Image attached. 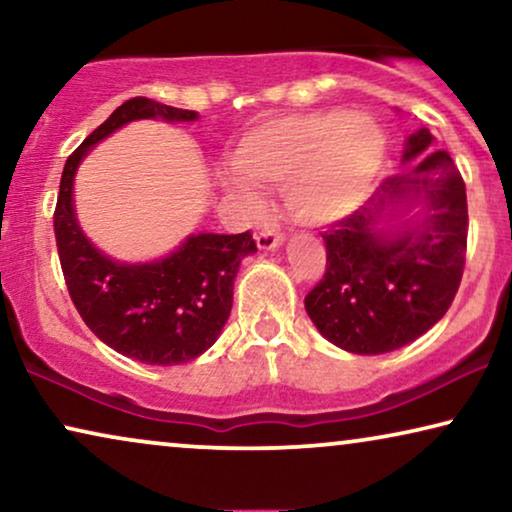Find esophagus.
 Returning a JSON list of instances; mask_svg holds the SVG:
<instances>
[{
	"instance_id": "34e87169",
	"label": "esophagus",
	"mask_w": 512,
	"mask_h": 512,
	"mask_svg": "<svg viewBox=\"0 0 512 512\" xmlns=\"http://www.w3.org/2000/svg\"><path fill=\"white\" fill-rule=\"evenodd\" d=\"M256 242H258V249H277L279 244L284 242V233L282 230H275V228H265L261 233L256 235Z\"/></svg>"
}]
</instances>
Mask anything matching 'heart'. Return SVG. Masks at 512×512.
<instances>
[{
    "label": "heart",
    "instance_id": "b5f03b06",
    "mask_svg": "<svg viewBox=\"0 0 512 512\" xmlns=\"http://www.w3.org/2000/svg\"><path fill=\"white\" fill-rule=\"evenodd\" d=\"M384 160V135L366 116L340 109L270 118L251 128L233 151L228 184L244 195L254 186H286L298 221L340 219L366 198Z\"/></svg>",
    "mask_w": 512,
    "mask_h": 512
}]
</instances>
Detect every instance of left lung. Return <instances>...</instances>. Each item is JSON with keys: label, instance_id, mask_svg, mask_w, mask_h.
<instances>
[{"label": "left lung", "instance_id": "1", "mask_svg": "<svg viewBox=\"0 0 512 512\" xmlns=\"http://www.w3.org/2000/svg\"><path fill=\"white\" fill-rule=\"evenodd\" d=\"M429 128L410 135L403 160L429 151ZM419 197L427 219L380 234L387 206ZM324 279L305 310L328 342L352 354H384L424 335L450 310L466 265V184L445 151L424 153L415 170L384 179L366 205L321 233Z\"/></svg>", "mask_w": 512, "mask_h": 512}]
</instances>
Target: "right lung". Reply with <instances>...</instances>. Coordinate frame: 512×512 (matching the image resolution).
<instances>
[{"label":"right lung","mask_w":512,"mask_h":512,"mask_svg":"<svg viewBox=\"0 0 512 512\" xmlns=\"http://www.w3.org/2000/svg\"><path fill=\"white\" fill-rule=\"evenodd\" d=\"M137 118L195 121L198 114L149 97L123 102L67 158L53 214L55 244L69 298L104 345L151 366H177L207 352L226 326L233 282L244 256L254 254L251 233L188 237L158 263L125 265L100 254L81 233L72 205V181L81 158L100 139Z\"/></svg>","instance_id":"1"}]
</instances>
